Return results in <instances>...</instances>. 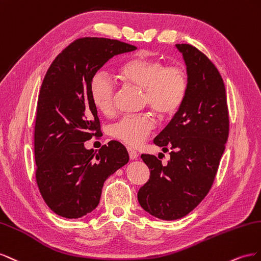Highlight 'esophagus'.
<instances>
[{"label": "esophagus", "mask_w": 261, "mask_h": 261, "mask_svg": "<svg viewBox=\"0 0 261 261\" xmlns=\"http://www.w3.org/2000/svg\"><path fill=\"white\" fill-rule=\"evenodd\" d=\"M128 153H129V156H130V159H131V160H137V159H138L139 154H138V152H137V151L133 150V148L128 147Z\"/></svg>", "instance_id": "1"}]
</instances>
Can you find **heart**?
<instances>
[{
  "label": "heart",
  "instance_id": "obj_1",
  "mask_svg": "<svg viewBox=\"0 0 261 261\" xmlns=\"http://www.w3.org/2000/svg\"><path fill=\"white\" fill-rule=\"evenodd\" d=\"M121 81L143 91V103L161 118L175 115L187 97L188 75L178 65H165L159 58L135 56L117 68ZM89 95L94 106L103 115L115 109L116 86L108 74L96 72L89 82ZM155 128L152 114L124 116L111 126V136L130 146H140Z\"/></svg>",
  "mask_w": 261,
  "mask_h": 261
}]
</instances>
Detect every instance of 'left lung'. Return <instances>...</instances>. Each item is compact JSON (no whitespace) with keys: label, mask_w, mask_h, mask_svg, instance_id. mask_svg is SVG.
Returning <instances> with one entry per match:
<instances>
[{"label":"left lung","mask_w":261,"mask_h":261,"mask_svg":"<svg viewBox=\"0 0 261 261\" xmlns=\"http://www.w3.org/2000/svg\"><path fill=\"white\" fill-rule=\"evenodd\" d=\"M176 47L187 64V97L154 139L169 152V162L163 165L154 155H141L150 179L138 192L140 205L166 221L186 217L210 191L229 131L225 85L217 66L191 44Z\"/></svg>","instance_id":"8db88e82"}]
</instances>
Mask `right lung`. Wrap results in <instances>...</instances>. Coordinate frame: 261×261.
<instances>
[{
    "label": "right lung",
    "instance_id": "right-lung-1",
    "mask_svg": "<svg viewBox=\"0 0 261 261\" xmlns=\"http://www.w3.org/2000/svg\"><path fill=\"white\" fill-rule=\"evenodd\" d=\"M136 49L120 40L82 37L57 56L44 75L34 131L35 175L44 202L62 218L79 219L95 210L108 176L129 162L118 141L97 154L84 142L101 132L89 95L92 76L109 59Z\"/></svg>",
    "mask_w": 261,
    "mask_h": 261
}]
</instances>
